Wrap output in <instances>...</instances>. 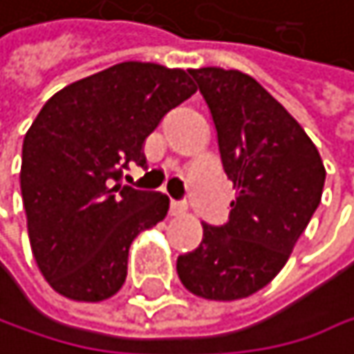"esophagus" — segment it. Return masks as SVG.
<instances>
[{
	"label": "esophagus",
	"mask_w": 354,
	"mask_h": 354,
	"mask_svg": "<svg viewBox=\"0 0 354 354\" xmlns=\"http://www.w3.org/2000/svg\"><path fill=\"white\" fill-rule=\"evenodd\" d=\"M183 214H185V205H183V203H176V201H174V203L169 205V216H183Z\"/></svg>",
	"instance_id": "1"
}]
</instances>
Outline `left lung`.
<instances>
[{"instance_id": "1", "label": "left lung", "mask_w": 354, "mask_h": 354, "mask_svg": "<svg viewBox=\"0 0 354 354\" xmlns=\"http://www.w3.org/2000/svg\"><path fill=\"white\" fill-rule=\"evenodd\" d=\"M189 72L209 107L236 199L228 224H203L201 245L178 257L176 272L201 299H247L286 266L322 201L326 167L303 126L253 76Z\"/></svg>"}]
</instances>
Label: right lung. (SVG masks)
<instances>
[{
	"label": "right lung",
	"instance_id": "add662e5",
	"mask_svg": "<svg viewBox=\"0 0 354 354\" xmlns=\"http://www.w3.org/2000/svg\"><path fill=\"white\" fill-rule=\"evenodd\" d=\"M195 91L180 68L122 62L43 105L24 134L20 191L32 257L57 295L99 303L122 288L132 241L169 201L118 180L142 165L145 138Z\"/></svg>",
	"mask_w": 354,
	"mask_h": 354
}]
</instances>
